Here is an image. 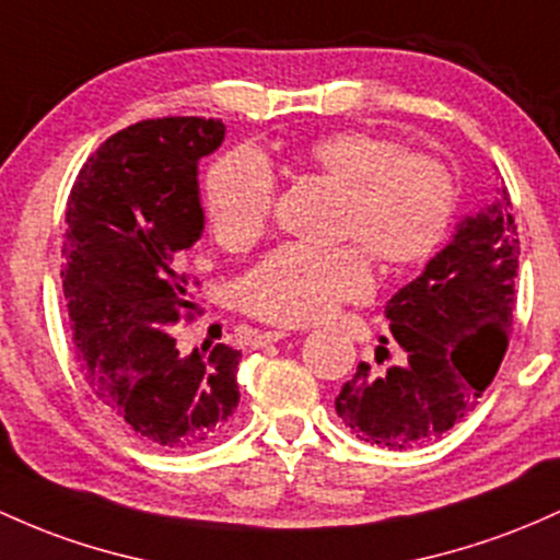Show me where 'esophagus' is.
<instances>
[{
	"label": "esophagus",
	"mask_w": 560,
	"mask_h": 560,
	"mask_svg": "<svg viewBox=\"0 0 560 560\" xmlns=\"http://www.w3.org/2000/svg\"><path fill=\"white\" fill-rule=\"evenodd\" d=\"M284 337H290V331L287 329H266L257 335V342H260V346H266V342H279V340H284Z\"/></svg>",
	"instance_id": "esophagus-1"
}]
</instances>
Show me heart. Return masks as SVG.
Instances as JSON below:
<instances>
[{
    "label": "heart",
    "mask_w": 560,
    "mask_h": 560,
    "mask_svg": "<svg viewBox=\"0 0 560 560\" xmlns=\"http://www.w3.org/2000/svg\"><path fill=\"white\" fill-rule=\"evenodd\" d=\"M305 162L346 188L340 238L362 247L284 244L249 270L242 284L244 308L287 327L318 322L346 300L366 298L372 292L368 250L388 270L425 262L444 244L457 212L450 167L430 153L404 151L383 135H322L308 145ZM273 201V175L252 151L229 153L207 175V218L214 238L229 249H247L266 233Z\"/></svg>",
    "instance_id": "heart-1"
}]
</instances>
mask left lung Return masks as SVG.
<instances>
[{"label": "left lung", "mask_w": 560, "mask_h": 560, "mask_svg": "<svg viewBox=\"0 0 560 560\" xmlns=\"http://www.w3.org/2000/svg\"><path fill=\"white\" fill-rule=\"evenodd\" d=\"M508 188L468 214L446 247L385 305L401 359L374 372L361 361L335 398L342 422L370 444L411 450L441 439L478 407L508 348L513 324L518 229ZM383 364L385 337H380Z\"/></svg>", "instance_id": "8db88e82"}]
</instances>
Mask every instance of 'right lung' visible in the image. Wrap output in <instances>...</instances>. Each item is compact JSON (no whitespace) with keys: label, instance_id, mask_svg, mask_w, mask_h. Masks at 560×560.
<instances>
[{"label":"right lung","instance_id":"1","mask_svg":"<svg viewBox=\"0 0 560 560\" xmlns=\"http://www.w3.org/2000/svg\"><path fill=\"white\" fill-rule=\"evenodd\" d=\"M225 125L199 116L149 119L110 135L69 196L63 294L90 388L159 450H201L233 425L238 361L229 346L175 348L188 292L183 252L205 231L199 159Z\"/></svg>","mask_w":560,"mask_h":560}]
</instances>
